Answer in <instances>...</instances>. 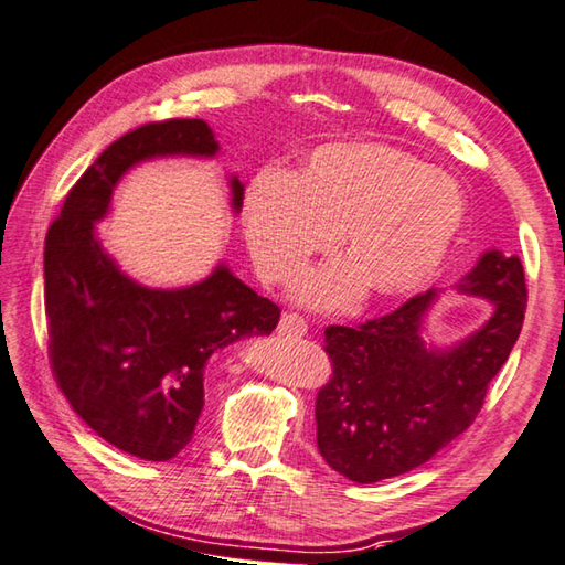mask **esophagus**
Listing matches in <instances>:
<instances>
[{
    "label": "esophagus",
    "instance_id": "esophagus-1",
    "mask_svg": "<svg viewBox=\"0 0 565 565\" xmlns=\"http://www.w3.org/2000/svg\"><path fill=\"white\" fill-rule=\"evenodd\" d=\"M308 333V326L301 316L284 313L279 320V335L284 338H303Z\"/></svg>",
    "mask_w": 565,
    "mask_h": 565
}]
</instances>
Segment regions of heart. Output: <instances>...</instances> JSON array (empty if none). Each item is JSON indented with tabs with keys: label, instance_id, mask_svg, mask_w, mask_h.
<instances>
[{
	"label": "heart",
	"instance_id": "heart-1",
	"mask_svg": "<svg viewBox=\"0 0 565 565\" xmlns=\"http://www.w3.org/2000/svg\"><path fill=\"white\" fill-rule=\"evenodd\" d=\"M468 223V195L452 175L390 143H323L296 175L262 169L242 198L252 264L264 281L289 279L316 252L338 245L348 259L296 284L311 306H345L424 291Z\"/></svg>",
	"mask_w": 565,
	"mask_h": 565
}]
</instances>
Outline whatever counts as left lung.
Returning <instances> with one entry per match:
<instances>
[{"label": "left lung", "mask_w": 565, "mask_h": 565, "mask_svg": "<svg viewBox=\"0 0 565 565\" xmlns=\"http://www.w3.org/2000/svg\"><path fill=\"white\" fill-rule=\"evenodd\" d=\"M452 289L490 301V318L452 345L426 335L438 289L364 326L326 328L333 377L318 392L316 438L323 460L348 480L370 484L424 466L482 408L522 333L524 267L488 249Z\"/></svg>", "instance_id": "8db88e82"}]
</instances>
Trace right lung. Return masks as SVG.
Instances as JSON below:
<instances>
[{
	"label": "right lung",
	"instance_id": "add662e5",
	"mask_svg": "<svg viewBox=\"0 0 565 565\" xmlns=\"http://www.w3.org/2000/svg\"><path fill=\"white\" fill-rule=\"evenodd\" d=\"M217 151L203 119L129 131L81 175L46 235L43 294L55 380L99 438L141 460H171L191 444L210 358L237 340L269 335L281 311L225 262L181 289L143 286L121 271L95 225L109 215L113 193L135 166L215 159ZM227 185L237 215L245 185L235 173Z\"/></svg>",
	"mask_w": 565,
	"mask_h": 565
}]
</instances>
